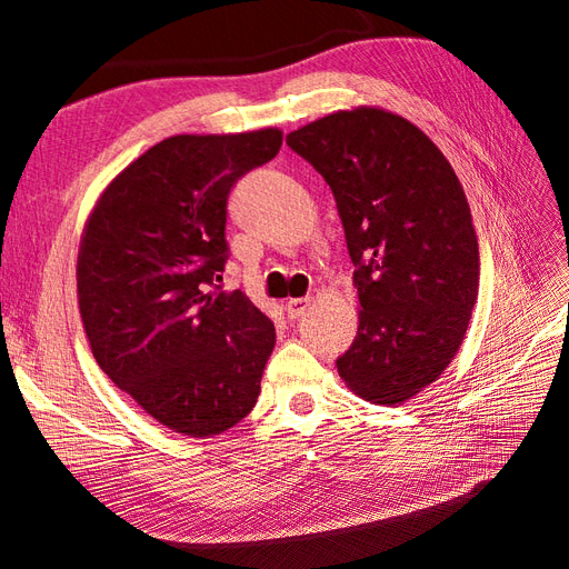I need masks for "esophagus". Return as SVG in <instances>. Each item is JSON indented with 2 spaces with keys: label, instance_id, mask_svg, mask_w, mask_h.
Returning <instances> with one entry per match:
<instances>
[{
  "label": "esophagus",
  "instance_id": "34e87169",
  "mask_svg": "<svg viewBox=\"0 0 569 569\" xmlns=\"http://www.w3.org/2000/svg\"><path fill=\"white\" fill-rule=\"evenodd\" d=\"M313 306V299L311 297H303V299H289L287 303H284V311H287V316L295 320V318H301V316H306V311L308 308Z\"/></svg>",
  "mask_w": 569,
  "mask_h": 569
}]
</instances>
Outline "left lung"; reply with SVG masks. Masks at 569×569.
Wrapping results in <instances>:
<instances>
[{"mask_svg": "<svg viewBox=\"0 0 569 569\" xmlns=\"http://www.w3.org/2000/svg\"><path fill=\"white\" fill-rule=\"evenodd\" d=\"M330 184L356 266L358 332L337 358L360 399L396 406L460 349L479 289V244L451 163L410 120L360 107L287 134Z\"/></svg>", "mask_w": 569, "mask_h": 569, "instance_id": "obj_1", "label": "left lung"}]
</instances>
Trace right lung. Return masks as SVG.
I'll list each match as a JSON object with an SVG mask.
<instances>
[{
	"instance_id": "add662e5",
	"label": "right lung",
	"mask_w": 569,
	"mask_h": 569,
	"mask_svg": "<svg viewBox=\"0 0 569 569\" xmlns=\"http://www.w3.org/2000/svg\"><path fill=\"white\" fill-rule=\"evenodd\" d=\"M282 132L176 134L99 197L78 253V303L109 380L178 435L213 437L261 393L274 325L222 291L234 182L278 157Z\"/></svg>"
}]
</instances>
